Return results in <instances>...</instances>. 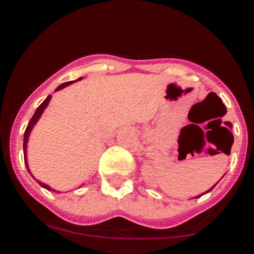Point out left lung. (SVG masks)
Listing matches in <instances>:
<instances>
[{
  "label": "left lung",
  "instance_id": "1",
  "mask_svg": "<svg viewBox=\"0 0 254 254\" xmlns=\"http://www.w3.org/2000/svg\"><path fill=\"white\" fill-rule=\"evenodd\" d=\"M226 124H228V125H229V127H232V124H230V123H229V122H227V123H226ZM229 132H230V131H229ZM232 144H233V138H232V143H230V145H229V150H228V151H229V153H230V148H232ZM215 151H216V150H215ZM229 153H228V154H229ZM217 183H218V182H217ZM217 183H216V184H217ZM216 184H215V185H216ZM215 185H214V186H212V188H215ZM212 188H211V189H209V190H208V191H205V193H208V192H210V191L212 190ZM202 194H203V193H202ZM202 194H199V196H196V197H194V198H199L200 196H202Z\"/></svg>",
  "mask_w": 254,
  "mask_h": 254
}]
</instances>
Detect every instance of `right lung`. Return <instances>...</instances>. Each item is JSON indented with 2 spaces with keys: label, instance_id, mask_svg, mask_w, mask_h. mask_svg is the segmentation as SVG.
I'll list each match as a JSON object with an SVG mask.
<instances>
[{
  "label": "right lung",
  "instance_id": "add662e5",
  "mask_svg": "<svg viewBox=\"0 0 254 254\" xmlns=\"http://www.w3.org/2000/svg\"><path fill=\"white\" fill-rule=\"evenodd\" d=\"M80 80H82V77H78L77 80H75V81H80ZM75 81H69V82H64V83H62V84H60V86L57 87V88H56V90H55V92H57V90L63 89L64 87L69 86V84H71V83H74ZM50 100H51V95H49V97L46 98L45 100H44L43 103L39 105V107H38V109L36 110V112H34L33 117L31 118L30 123H28L27 127H26V130H25V135H24V157H25V165H26V168H27V171L30 172L31 176H32V173H31L30 168H28V164H27V143H28V138H30V135H31V131H32V129H33L34 125L37 124V122L39 121V118L42 117V115H43L44 110H45L46 107H48V105H49V103H50ZM32 177H33V176H32ZM33 178H34V177H33ZM34 179H36V178H34ZM36 180H37V179H36ZM37 182H38V184H39L40 186H43L44 189H46V190H49V191H55L54 189L51 188V186L46 185V184H44V183H42V182H39V180H37ZM55 192H57V193H60V192H58V191H55Z\"/></svg>",
  "mask_w": 254,
  "mask_h": 254
}]
</instances>
